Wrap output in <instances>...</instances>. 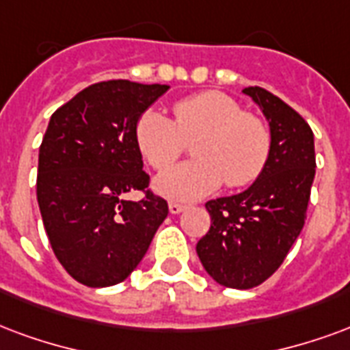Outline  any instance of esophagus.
Instances as JSON below:
<instances>
[{"instance_id":"esophagus-1","label":"esophagus","mask_w":350,"mask_h":350,"mask_svg":"<svg viewBox=\"0 0 350 350\" xmlns=\"http://www.w3.org/2000/svg\"><path fill=\"white\" fill-rule=\"evenodd\" d=\"M185 208H187V206H183V204H178V202H170V204H168V209H170V213H174V215L185 211Z\"/></svg>"}]
</instances>
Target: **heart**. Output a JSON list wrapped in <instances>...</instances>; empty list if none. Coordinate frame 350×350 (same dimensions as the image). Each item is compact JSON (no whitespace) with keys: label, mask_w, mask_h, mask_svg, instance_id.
Returning a JSON list of instances; mask_svg holds the SVG:
<instances>
[{"label":"heart","mask_w":350,"mask_h":350,"mask_svg":"<svg viewBox=\"0 0 350 350\" xmlns=\"http://www.w3.org/2000/svg\"><path fill=\"white\" fill-rule=\"evenodd\" d=\"M174 120L159 111H144L135 122L137 148L155 170H166L196 140L197 159L155 180V189L172 200H196L228 187H247L265 170L271 157V129L247 113L237 100L219 90L187 96L172 107Z\"/></svg>","instance_id":"1"}]
</instances>
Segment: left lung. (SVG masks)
Wrapping results in <instances>:
<instances>
[{"mask_svg": "<svg viewBox=\"0 0 350 350\" xmlns=\"http://www.w3.org/2000/svg\"><path fill=\"white\" fill-rule=\"evenodd\" d=\"M271 126V157L247 191L206 204L211 226L196 245L208 274L221 286L250 289L263 284L286 260L306 221L315 176L313 131L278 96L243 90Z\"/></svg>", "mask_w": 350, "mask_h": 350, "instance_id": "8db88e82", "label": "left lung"}]
</instances>
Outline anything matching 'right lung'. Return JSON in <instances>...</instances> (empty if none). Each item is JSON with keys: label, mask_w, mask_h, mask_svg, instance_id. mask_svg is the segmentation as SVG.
Returning <instances> with one entry per match:
<instances>
[{"label": "right lung", "mask_w": 350, "mask_h": 350, "mask_svg": "<svg viewBox=\"0 0 350 350\" xmlns=\"http://www.w3.org/2000/svg\"><path fill=\"white\" fill-rule=\"evenodd\" d=\"M167 90L100 81L51 115L38 150V208L53 254L83 286L126 280L168 215L167 200L150 189L133 133ZM129 190H141L142 200L124 201Z\"/></svg>", "instance_id": "right-lung-1"}]
</instances>
